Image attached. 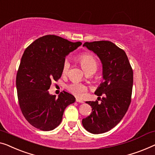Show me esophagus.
I'll return each mask as SVG.
<instances>
[{
  "mask_svg": "<svg viewBox=\"0 0 155 155\" xmlns=\"http://www.w3.org/2000/svg\"><path fill=\"white\" fill-rule=\"evenodd\" d=\"M76 101L78 102V103H81V104H83L84 101L82 99H80V98H76Z\"/></svg>",
  "mask_w": 155,
  "mask_h": 155,
  "instance_id": "esophagus-1",
  "label": "esophagus"
}]
</instances>
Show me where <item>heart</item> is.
<instances>
[{"instance_id":"b5f03b06","label":"heart","mask_w":155,"mask_h":155,"mask_svg":"<svg viewBox=\"0 0 155 155\" xmlns=\"http://www.w3.org/2000/svg\"><path fill=\"white\" fill-rule=\"evenodd\" d=\"M78 60L83 69L87 73L91 70H96L98 67V61L95 57L90 53H82L78 57ZM70 68V62L68 58L64 60L62 67V74L66 75ZM68 89L70 92L78 97H83L85 93L88 91V87L86 85L78 82H73L68 86Z\"/></svg>"}]
</instances>
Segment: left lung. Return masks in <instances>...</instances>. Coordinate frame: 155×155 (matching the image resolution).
I'll return each mask as SVG.
<instances>
[{"instance_id":"left-lung-1","label":"left lung","mask_w":155,"mask_h":155,"mask_svg":"<svg viewBox=\"0 0 155 155\" xmlns=\"http://www.w3.org/2000/svg\"><path fill=\"white\" fill-rule=\"evenodd\" d=\"M83 46L93 51L103 64L104 82L95 94L104 97L101 103L87 101L92 110L82 121L87 131L103 134L115 127L126 114L131 101L133 70L125 51L110 41L86 42Z\"/></svg>"}]
</instances>
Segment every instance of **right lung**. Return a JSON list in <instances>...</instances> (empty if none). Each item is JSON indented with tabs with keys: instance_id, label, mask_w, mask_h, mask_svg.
I'll list each match as a JSON object with an SVG mask.
<instances>
[{
	"instance_id": "add662e5",
	"label": "right lung",
	"mask_w": 155,
	"mask_h": 155,
	"mask_svg": "<svg viewBox=\"0 0 155 155\" xmlns=\"http://www.w3.org/2000/svg\"><path fill=\"white\" fill-rule=\"evenodd\" d=\"M81 45L47 35L24 51L17 73V97L22 114L33 127L42 131L54 129L66 107L75 102L72 94L63 91L57 98L48 89L61 78L65 57Z\"/></svg>"
}]
</instances>
